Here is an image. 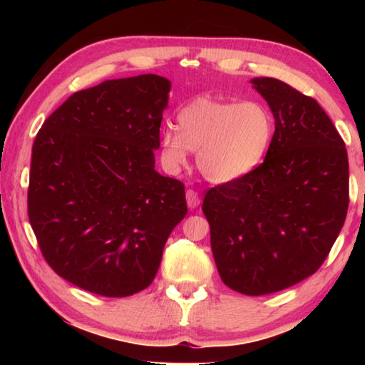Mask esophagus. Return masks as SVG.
<instances>
[{
	"label": "esophagus",
	"mask_w": 365,
	"mask_h": 365,
	"mask_svg": "<svg viewBox=\"0 0 365 365\" xmlns=\"http://www.w3.org/2000/svg\"><path fill=\"white\" fill-rule=\"evenodd\" d=\"M187 205L190 209H195L200 206V195H197V191L195 190H187Z\"/></svg>",
	"instance_id": "34e87169"
}]
</instances>
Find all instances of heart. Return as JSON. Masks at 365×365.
Masks as SVG:
<instances>
[{
	"label": "heart",
	"instance_id": "b5f03b06",
	"mask_svg": "<svg viewBox=\"0 0 365 365\" xmlns=\"http://www.w3.org/2000/svg\"><path fill=\"white\" fill-rule=\"evenodd\" d=\"M175 130L160 137V158L178 170L196 153V165L212 183L240 180L267 156L275 133L274 115L259 101H219L196 98L177 115Z\"/></svg>",
	"mask_w": 365,
	"mask_h": 365
}]
</instances>
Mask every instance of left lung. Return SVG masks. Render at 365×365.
<instances>
[{"label": "left lung", "instance_id": "1", "mask_svg": "<svg viewBox=\"0 0 365 365\" xmlns=\"http://www.w3.org/2000/svg\"><path fill=\"white\" fill-rule=\"evenodd\" d=\"M275 119L264 163L207 190L202 212L222 282L270 294L316 274L344 224L349 164L344 141L311 96L277 78H252Z\"/></svg>", "mask_w": 365, "mask_h": 365}]
</instances>
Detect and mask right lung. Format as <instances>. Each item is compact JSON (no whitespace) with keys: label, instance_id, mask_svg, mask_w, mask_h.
Returning <instances> with one entry per match:
<instances>
[{"label":"right lung","instance_id":"1","mask_svg":"<svg viewBox=\"0 0 365 365\" xmlns=\"http://www.w3.org/2000/svg\"><path fill=\"white\" fill-rule=\"evenodd\" d=\"M170 82L106 80L71 95L32 148L29 220L59 277L123 298L151 285L164 245L187 215L185 185L154 170Z\"/></svg>","mask_w":365,"mask_h":365}]
</instances>
